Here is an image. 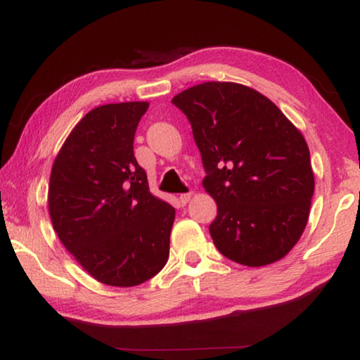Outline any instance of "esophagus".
Returning <instances> with one entry per match:
<instances>
[{
	"instance_id": "34e87169",
	"label": "esophagus",
	"mask_w": 360,
	"mask_h": 360,
	"mask_svg": "<svg viewBox=\"0 0 360 360\" xmlns=\"http://www.w3.org/2000/svg\"><path fill=\"white\" fill-rule=\"evenodd\" d=\"M179 199H180V202L184 204V206H185V204L191 199V193H185V195H180V198H179Z\"/></svg>"
}]
</instances>
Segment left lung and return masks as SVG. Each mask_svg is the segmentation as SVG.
<instances>
[{"label":"left lung","mask_w":360,"mask_h":360,"mask_svg":"<svg viewBox=\"0 0 360 360\" xmlns=\"http://www.w3.org/2000/svg\"><path fill=\"white\" fill-rule=\"evenodd\" d=\"M202 158L215 202L214 245L248 267L288 254L309 220L314 172L300 130L267 96L235 82H206L174 96Z\"/></svg>","instance_id":"obj_1"}]
</instances>
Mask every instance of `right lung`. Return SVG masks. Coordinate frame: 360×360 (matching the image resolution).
Returning a JSON list of instances; mask_svg holds the SVG:
<instances>
[{"instance_id":"obj_1","label":"right lung","mask_w":360,"mask_h":360,"mask_svg":"<svg viewBox=\"0 0 360 360\" xmlns=\"http://www.w3.org/2000/svg\"><path fill=\"white\" fill-rule=\"evenodd\" d=\"M149 103L91 109L54 159L48 186L53 229L93 278L130 288L169 259L175 209L149 191L134 138Z\"/></svg>"}]
</instances>
